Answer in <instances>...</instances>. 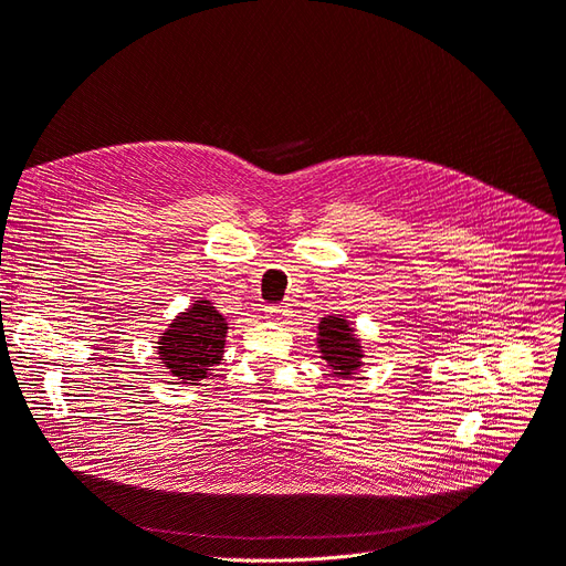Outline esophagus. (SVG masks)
Listing matches in <instances>:
<instances>
[{
	"instance_id": "esophagus-1",
	"label": "esophagus",
	"mask_w": 566,
	"mask_h": 566,
	"mask_svg": "<svg viewBox=\"0 0 566 566\" xmlns=\"http://www.w3.org/2000/svg\"><path fill=\"white\" fill-rule=\"evenodd\" d=\"M289 316H291V307L286 303L265 307V318H270V322H286Z\"/></svg>"
}]
</instances>
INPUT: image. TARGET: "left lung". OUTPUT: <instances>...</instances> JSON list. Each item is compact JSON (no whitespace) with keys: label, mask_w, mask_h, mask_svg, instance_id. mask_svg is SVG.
I'll return each instance as SVG.
<instances>
[{"label":"left lung","mask_w":566,"mask_h":566,"mask_svg":"<svg viewBox=\"0 0 566 566\" xmlns=\"http://www.w3.org/2000/svg\"><path fill=\"white\" fill-rule=\"evenodd\" d=\"M318 358L326 363V370L335 379H352L365 365V352L349 316L331 314L316 326Z\"/></svg>","instance_id":"obj_1"}]
</instances>
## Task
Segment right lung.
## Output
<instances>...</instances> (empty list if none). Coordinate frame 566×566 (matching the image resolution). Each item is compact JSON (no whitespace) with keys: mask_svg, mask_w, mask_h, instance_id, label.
I'll return each mask as SVG.
<instances>
[{"mask_svg":"<svg viewBox=\"0 0 566 566\" xmlns=\"http://www.w3.org/2000/svg\"><path fill=\"white\" fill-rule=\"evenodd\" d=\"M229 324L212 301H193L157 339L161 365L182 384L208 379L224 358Z\"/></svg>","mask_w":566,"mask_h":566,"instance_id":"add662e5","label":"right lung"}]
</instances>
